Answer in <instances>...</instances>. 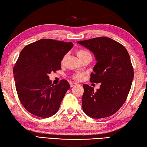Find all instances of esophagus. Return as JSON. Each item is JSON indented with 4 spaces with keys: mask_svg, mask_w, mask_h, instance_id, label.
Segmentation results:
<instances>
[{
    "mask_svg": "<svg viewBox=\"0 0 147 147\" xmlns=\"http://www.w3.org/2000/svg\"><path fill=\"white\" fill-rule=\"evenodd\" d=\"M77 85L76 83L73 82V83H71V84H70V86H71V87H73L75 86V85Z\"/></svg>",
    "mask_w": 147,
    "mask_h": 147,
    "instance_id": "1",
    "label": "esophagus"
}]
</instances>
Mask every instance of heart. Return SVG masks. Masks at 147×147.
I'll return each mask as SVG.
<instances>
[{
  "label": "heart",
  "mask_w": 147,
  "mask_h": 147,
  "mask_svg": "<svg viewBox=\"0 0 147 147\" xmlns=\"http://www.w3.org/2000/svg\"><path fill=\"white\" fill-rule=\"evenodd\" d=\"M89 52H87V51H85V50H83V49H79L77 51V55L78 56V57L80 58L82 57H84V55H87V54H89ZM65 59V56L63 57L62 60V63H63L64 62V60ZM83 77H84V73H77L74 74L73 75V78L75 80H80L83 78Z\"/></svg>",
  "instance_id": "1"
}]
</instances>
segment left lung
Returning <instances> with one entry per match:
<instances>
[{
    "instance_id": "left-lung-1",
    "label": "left lung",
    "mask_w": 147,
    "mask_h": 147,
    "mask_svg": "<svg viewBox=\"0 0 147 147\" xmlns=\"http://www.w3.org/2000/svg\"><path fill=\"white\" fill-rule=\"evenodd\" d=\"M78 44L89 49L97 62L90 82L101 83L96 91L87 84L83 85V111L96 119L113 115L126 100L134 78L129 53L123 45L105 36L80 40Z\"/></svg>"
}]
</instances>
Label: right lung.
<instances>
[{
    "label": "right lung",
    "mask_w": 147,
    "mask_h": 147,
    "mask_svg": "<svg viewBox=\"0 0 147 147\" xmlns=\"http://www.w3.org/2000/svg\"><path fill=\"white\" fill-rule=\"evenodd\" d=\"M72 42L41 39L25 46L13 67L18 98L33 115L48 118L57 113L70 85L65 80L52 84L48 74L61 68V61Z\"/></svg>",
    "instance_id": "obj_1"
}]
</instances>
